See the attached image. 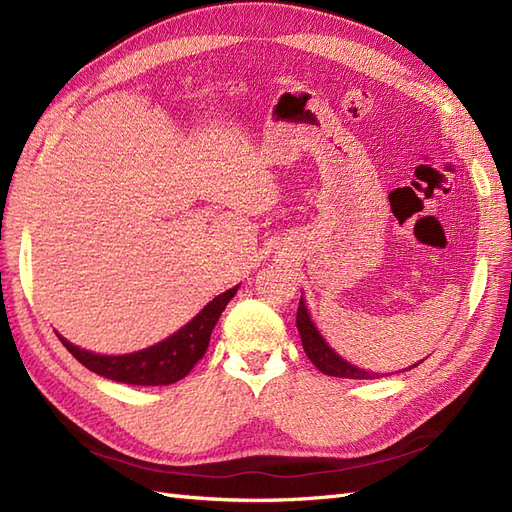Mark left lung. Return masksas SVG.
<instances>
[{
    "label": "left lung",
    "mask_w": 512,
    "mask_h": 512,
    "mask_svg": "<svg viewBox=\"0 0 512 512\" xmlns=\"http://www.w3.org/2000/svg\"><path fill=\"white\" fill-rule=\"evenodd\" d=\"M297 329H299V335H301L305 354L309 356V361H312L322 371V374L333 376V378H350V380L382 378V374H374V371H365V369L350 365L327 342H324L322 335L314 327L312 318H309V314H307V307H305L303 299H301L299 309H297ZM418 363H421V361H418ZM416 365H412V367H416ZM412 367H408V369H412Z\"/></svg>",
    "instance_id": "obj_1"
}]
</instances>
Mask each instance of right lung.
I'll return each mask as SVG.
<instances>
[{
	"instance_id": "1",
	"label": "right lung",
	"mask_w": 512,
	"mask_h": 512,
	"mask_svg": "<svg viewBox=\"0 0 512 512\" xmlns=\"http://www.w3.org/2000/svg\"><path fill=\"white\" fill-rule=\"evenodd\" d=\"M237 288L239 286L222 292L220 297H215L209 305H205L203 312L192 318L175 335L166 337L164 342L132 354H94L79 346H72L68 339L61 335L57 337L76 361L83 363L89 371H94L98 376L136 386H166L188 376L192 367L203 359L215 322L222 316L228 301L235 297Z\"/></svg>"
}]
</instances>
